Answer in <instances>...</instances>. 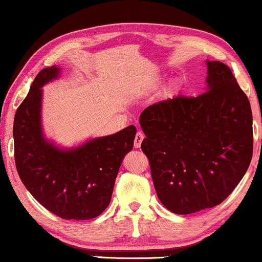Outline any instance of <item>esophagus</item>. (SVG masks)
I'll return each mask as SVG.
<instances>
[{"instance_id": "esophagus-1", "label": "esophagus", "mask_w": 262, "mask_h": 262, "mask_svg": "<svg viewBox=\"0 0 262 262\" xmlns=\"http://www.w3.org/2000/svg\"><path fill=\"white\" fill-rule=\"evenodd\" d=\"M143 139H144V135H143V132L138 131L137 134H136V137H135V143H134L135 148H139V146H141Z\"/></svg>"}]
</instances>
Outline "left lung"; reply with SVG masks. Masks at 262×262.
<instances>
[{
  "label": "left lung",
  "instance_id": "obj_1",
  "mask_svg": "<svg viewBox=\"0 0 262 262\" xmlns=\"http://www.w3.org/2000/svg\"><path fill=\"white\" fill-rule=\"evenodd\" d=\"M205 93L178 95L143 111L141 148L157 196L177 214L221 204L238 185L253 155L249 100L229 67L205 60Z\"/></svg>",
  "mask_w": 262,
  "mask_h": 262
}]
</instances>
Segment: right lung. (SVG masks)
<instances>
[{"instance_id": "1", "label": "right lung", "mask_w": 262, "mask_h": 262, "mask_svg": "<svg viewBox=\"0 0 262 262\" xmlns=\"http://www.w3.org/2000/svg\"><path fill=\"white\" fill-rule=\"evenodd\" d=\"M62 69L45 68L34 78L14 118L13 137L19 177L50 212L84 221L101 214L112 198L123 157L134 146V125L75 146L46 137L41 121L42 87L59 78Z\"/></svg>"}]
</instances>
